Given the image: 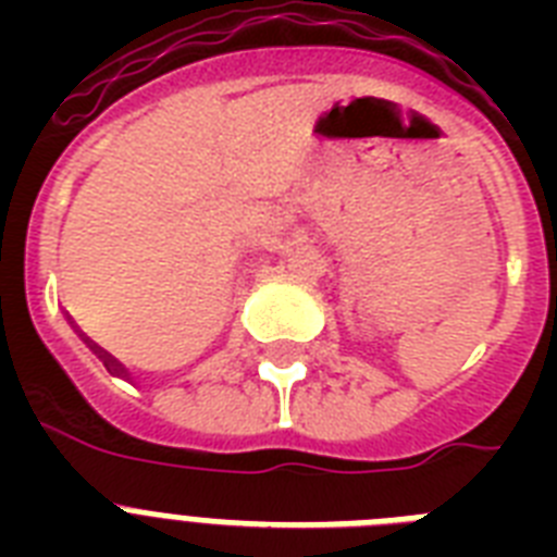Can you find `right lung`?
<instances>
[{"mask_svg":"<svg viewBox=\"0 0 557 557\" xmlns=\"http://www.w3.org/2000/svg\"><path fill=\"white\" fill-rule=\"evenodd\" d=\"M95 349H98V347H95ZM100 358H103V364H107V367H109V370H117V364H115V358H109V356H100Z\"/></svg>","mask_w":557,"mask_h":557,"instance_id":"right-lung-1","label":"right lung"}]
</instances>
